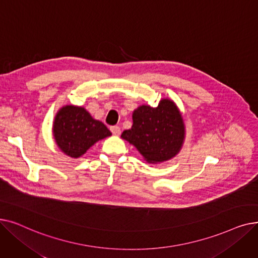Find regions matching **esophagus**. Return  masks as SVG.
Instances as JSON below:
<instances>
[{
    "instance_id": "obj_1",
    "label": "esophagus",
    "mask_w": 258,
    "mask_h": 258,
    "mask_svg": "<svg viewBox=\"0 0 258 258\" xmlns=\"http://www.w3.org/2000/svg\"><path fill=\"white\" fill-rule=\"evenodd\" d=\"M111 132H112V134H113V135H115V136H119L120 133H121L120 127H119V126H117V125H115V126H111Z\"/></svg>"
}]
</instances>
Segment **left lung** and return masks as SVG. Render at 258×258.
<instances>
[{
    "label": "left lung",
    "instance_id": "8db88e82",
    "mask_svg": "<svg viewBox=\"0 0 258 258\" xmlns=\"http://www.w3.org/2000/svg\"><path fill=\"white\" fill-rule=\"evenodd\" d=\"M183 116L171 99L162 98L157 107L142 104L133 112V125L121 138L137 148L150 164L177 156L185 140Z\"/></svg>",
    "mask_w": 258,
    "mask_h": 258
}]
</instances>
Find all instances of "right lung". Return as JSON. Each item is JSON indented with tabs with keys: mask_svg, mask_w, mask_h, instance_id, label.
I'll return each mask as SVG.
<instances>
[{
	"mask_svg": "<svg viewBox=\"0 0 258 258\" xmlns=\"http://www.w3.org/2000/svg\"><path fill=\"white\" fill-rule=\"evenodd\" d=\"M52 133L59 150L73 159L81 157L95 143L112 135L85 107L72 104L59 108L53 121Z\"/></svg>",
	"mask_w": 258,
	"mask_h": 258,
	"instance_id": "1",
	"label": "right lung"
}]
</instances>
